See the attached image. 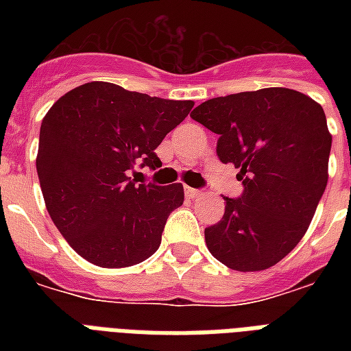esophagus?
<instances>
[{"label": "esophagus", "mask_w": 351, "mask_h": 351, "mask_svg": "<svg viewBox=\"0 0 351 351\" xmlns=\"http://www.w3.org/2000/svg\"><path fill=\"white\" fill-rule=\"evenodd\" d=\"M184 191H186V197H189V198H197L202 195V193L198 191V189H193V187H186Z\"/></svg>", "instance_id": "obj_1"}]
</instances>
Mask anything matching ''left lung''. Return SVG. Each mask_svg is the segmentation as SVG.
Returning a JSON list of instances; mask_svg holds the SVG:
<instances>
[{"mask_svg": "<svg viewBox=\"0 0 351 351\" xmlns=\"http://www.w3.org/2000/svg\"><path fill=\"white\" fill-rule=\"evenodd\" d=\"M191 118L219 134V158L244 184L204 231L208 250L237 271L275 266L304 237L326 189L332 134L322 107L299 90L267 87L204 101Z\"/></svg>", "mask_w": 351, "mask_h": 351, "instance_id": "obj_1", "label": "left lung"}]
</instances>
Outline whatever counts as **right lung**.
Returning a JSON list of instances; mask_svg holds the SVG:
<instances>
[{
	"label": "right lung",
	"instance_id": "right-lung-1",
	"mask_svg": "<svg viewBox=\"0 0 351 351\" xmlns=\"http://www.w3.org/2000/svg\"><path fill=\"white\" fill-rule=\"evenodd\" d=\"M195 106L90 82L49 109L36 169L47 211L80 256L100 267H129L158 250L182 184H134L138 164L158 167L154 153Z\"/></svg>",
	"mask_w": 351,
	"mask_h": 351
}]
</instances>
